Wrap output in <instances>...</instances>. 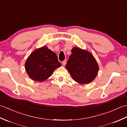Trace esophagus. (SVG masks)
Listing matches in <instances>:
<instances>
[{
  "label": "esophagus",
  "mask_w": 127,
  "mask_h": 127,
  "mask_svg": "<svg viewBox=\"0 0 127 127\" xmlns=\"http://www.w3.org/2000/svg\"><path fill=\"white\" fill-rule=\"evenodd\" d=\"M62 65H66V60H64V61H63V62H62Z\"/></svg>",
  "instance_id": "34e87169"
}]
</instances>
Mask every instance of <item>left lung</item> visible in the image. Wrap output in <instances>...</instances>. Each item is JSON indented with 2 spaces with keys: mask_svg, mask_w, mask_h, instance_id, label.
I'll return each mask as SVG.
<instances>
[{
  "mask_svg": "<svg viewBox=\"0 0 127 127\" xmlns=\"http://www.w3.org/2000/svg\"><path fill=\"white\" fill-rule=\"evenodd\" d=\"M75 81L85 84L95 79L99 70V66L95 58L88 51L73 47L71 55L65 65Z\"/></svg>",
  "mask_w": 127,
  "mask_h": 127,
  "instance_id": "1",
  "label": "left lung"
}]
</instances>
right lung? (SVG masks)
I'll return each instance as SVG.
<instances>
[{"mask_svg":"<svg viewBox=\"0 0 127 127\" xmlns=\"http://www.w3.org/2000/svg\"><path fill=\"white\" fill-rule=\"evenodd\" d=\"M61 66L56 54L44 46L32 52L25 63L26 70L32 80L42 82Z\"/></svg>","mask_w":127,"mask_h":127,"instance_id":"1","label":"right lung"}]
</instances>
